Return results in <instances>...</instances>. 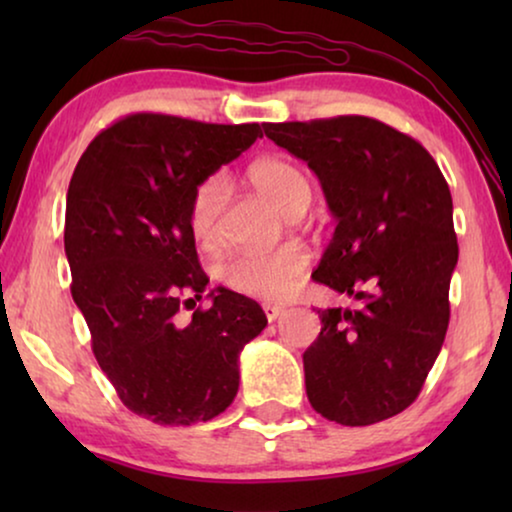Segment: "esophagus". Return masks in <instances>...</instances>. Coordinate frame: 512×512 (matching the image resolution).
Listing matches in <instances>:
<instances>
[{
    "label": "esophagus",
    "mask_w": 512,
    "mask_h": 512,
    "mask_svg": "<svg viewBox=\"0 0 512 512\" xmlns=\"http://www.w3.org/2000/svg\"><path fill=\"white\" fill-rule=\"evenodd\" d=\"M263 312H265V317H268V321H275V319H279V317H282L284 307H279V305H270V303H265V305H263Z\"/></svg>",
    "instance_id": "34e87169"
}]
</instances>
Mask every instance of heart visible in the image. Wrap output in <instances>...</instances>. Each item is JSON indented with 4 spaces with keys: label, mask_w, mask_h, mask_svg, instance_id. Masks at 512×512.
<instances>
[{
    "label": "heart",
    "mask_w": 512,
    "mask_h": 512,
    "mask_svg": "<svg viewBox=\"0 0 512 512\" xmlns=\"http://www.w3.org/2000/svg\"><path fill=\"white\" fill-rule=\"evenodd\" d=\"M247 179L254 191L279 214L300 216L310 205L312 188L296 165L282 158H261L249 167ZM226 205V181L219 174L202 181L188 207V226L198 242L214 244L221 235V212ZM310 263L303 244L291 240L270 251H237L219 263V279L230 291L247 298L282 300L298 286Z\"/></svg>",
    "instance_id": "heart-1"
}]
</instances>
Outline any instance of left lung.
Returning a JSON list of instances; mask_svg holds the SVG:
<instances>
[{
  "label": "left lung",
  "instance_id": "left-lung-1",
  "mask_svg": "<svg viewBox=\"0 0 512 512\" xmlns=\"http://www.w3.org/2000/svg\"><path fill=\"white\" fill-rule=\"evenodd\" d=\"M317 174L338 221L312 279L359 300L317 310L305 389L321 417L368 426L415 403L450 324L459 258L450 186L417 139L368 116L265 123Z\"/></svg>",
  "mask_w": 512,
  "mask_h": 512
}]
</instances>
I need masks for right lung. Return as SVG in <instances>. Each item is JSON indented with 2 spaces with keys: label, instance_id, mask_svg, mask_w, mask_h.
I'll list each match as a JSON object with an SVG mask.
<instances>
[{
  "label": "right lung",
  "instance_id": "right-lung-1",
  "mask_svg": "<svg viewBox=\"0 0 512 512\" xmlns=\"http://www.w3.org/2000/svg\"><path fill=\"white\" fill-rule=\"evenodd\" d=\"M263 137L258 123L219 125L130 114L102 130L67 191L65 254L72 298L118 398L163 426L209 422L233 403L240 352L268 326L256 300L228 289L179 324L202 298L188 226L193 191Z\"/></svg>",
  "mask_w": 512,
  "mask_h": 512
}]
</instances>
